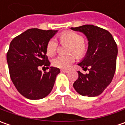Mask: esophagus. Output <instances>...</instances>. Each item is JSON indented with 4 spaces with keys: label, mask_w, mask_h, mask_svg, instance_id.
<instances>
[{
    "label": "esophagus",
    "mask_w": 125,
    "mask_h": 125,
    "mask_svg": "<svg viewBox=\"0 0 125 125\" xmlns=\"http://www.w3.org/2000/svg\"><path fill=\"white\" fill-rule=\"evenodd\" d=\"M61 72H63V73H68V72H69V71L67 70H61Z\"/></svg>",
    "instance_id": "34e87169"
}]
</instances>
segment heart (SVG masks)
I'll return each instance as SVG.
<instances>
[{
	"label": "heart",
	"mask_w": 125,
	"mask_h": 125,
	"mask_svg": "<svg viewBox=\"0 0 125 125\" xmlns=\"http://www.w3.org/2000/svg\"><path fill=\"white\" fill-rule=\"evenodd\" d=\"M61 42H67L71 44L70 52L74 53L78 57H81L85 53V46L84 45L83 37L79 34L72 31H66L60 35ZM58 42L55 38H51L46 44V53L49 55H54L58 49ZM75 60V56L71 55H60L55 57L52 60V65L54 67L67 69Z\"/></svg>",
	"instance_id": "obj_1"
}]
</instances>
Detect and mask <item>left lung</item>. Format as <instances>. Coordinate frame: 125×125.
<instances>
[{
	"instance_id": "left-lung-1",
	"label": "left lung",
	"mask_w": 125,
	"mask_h": 125,
	"mask_svg": "<svg viewBox=\"0 0 125 125\" xmlns=\"http://www.w3.org/2000/svg\"><path fill=\"white\" fill-rule=\"evenodd\" d=\"M71 29L83 32L88 41L85 56L78 65L84 71L88 70L89 72L84 74L78 71L79 77L73 86L81 95L98 96L111 83L115 74L118 55L117 44L112 35L102 28L83 25Z\"/></svg>"
}]
</instances>
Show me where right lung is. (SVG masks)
Returning a JSON list of instances; mask_svg holds the SVG:
<instances>
[{"instance_id":"right-lung-1","label":"right lung","mask_w":125,"mask_h":125,"mask_svg":"<svg viewBox=\"0 0 125 125\" xmlns=\"http://www.w3.org/2000/svg\"><path fill=\"white\" fill-rule=\"evenodd\" d=\"M57 32L31 28L10 42L7 53L10 78L19 93L26 98H44L53 89L60 69L50 67L49 72L43 74L38 68L44 66L49 69L46 44Z\"/></svg>"}]
</instances>
